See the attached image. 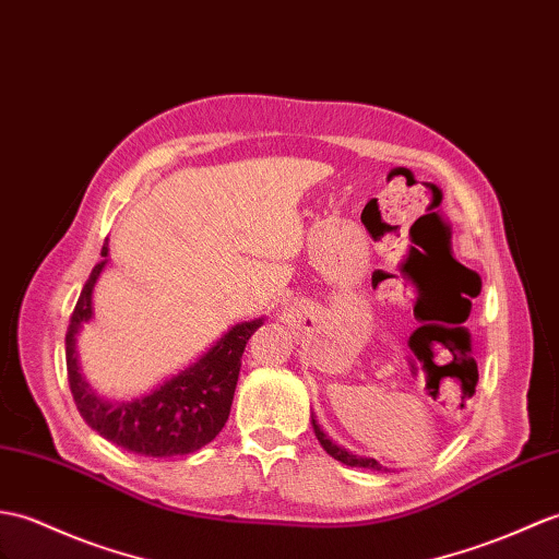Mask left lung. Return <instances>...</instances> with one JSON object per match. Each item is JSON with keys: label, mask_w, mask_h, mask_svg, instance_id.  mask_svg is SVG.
Here are the masks:
<instances>
[{"label": "left lung", "mask_w": 559, "mask_h": 559, "mask_svg": "<svg viewBox=\"0 0 559 559\" xmlns=\"http://www.w3.org/2000/svg\"><path fill=\"white\" fill-rule=\"evenodd\" d=\"M311 428H314V436H317V440L321 443V448L326 450L333 460H338V462H343V464H347V466H361V469L388 472L385 466H381V464L376 462L373 457H359V455H353V452H347L343 445L333 443V440H331L326 433H323V428L317 424V417H314V414H311Z\"/></svg>", "instance_id": "8db88e82"}]
</instances>
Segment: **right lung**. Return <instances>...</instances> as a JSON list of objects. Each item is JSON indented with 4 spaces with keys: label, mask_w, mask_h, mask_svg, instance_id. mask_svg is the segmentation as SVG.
<instances>
[{
    "label": "right lung",
    "mask_w": 559,
    "mask_h": 559,
    "mask_svg": "<svg viewBox=\"0 0 559 559\" xmlns=\"http://www.w3.org/2000/svg\"><path fill=\"white\" fill-rule=\"evenodd\" d=\"M102 257L78 297L67 333V369L75 407L93 431L135 455L178 457L198 452L212 443L228 421L245 345L262 326L264 317L230 326L198 359L150 393L114 402L87 383L78 357V335L95 317L93 295L109 264V240L104 242Z\"/></svg>",
    "instance_id": "1"
}]
</instances>
